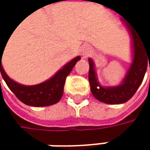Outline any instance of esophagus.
Instances as JSON below:
<instances>
[{"label":"esophagus","instance_id":"1","mask_svg":"<svg viewBox=\"0 0 150 150\" xmlns=\"http://www.w3.org/2000/svg\"><path fill=\"white\" fill-rule=\"evenodd\" d=\"M87 57V54H83V58H86Z\"/></svg>","mask_w":150,"mask_h":150}]
</instances>
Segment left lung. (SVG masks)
<instances>
[{
	"instance_id": "8db88e82",
	"label": "left lung",
	"mask_w": 150,
	"mask_h": 150,
	"mask_svg": "<svg viewBox=\"0 0 150 150\" xmlns=\"http://www.w3.org/2000/svg\"><path fill=\"white\" fill-rule=\"evenodd\" d=\"M127 26L132 36L134 57L123 82L120 86L114 88H103L97 81L94 62L91 59H88V81L90 84V90L95 98L108 104H120L128 102L135 95L139 86L142 82L149 62V44H147L142 35L135 31V28L129 25Z\"/></svg>"
}]
</instances>
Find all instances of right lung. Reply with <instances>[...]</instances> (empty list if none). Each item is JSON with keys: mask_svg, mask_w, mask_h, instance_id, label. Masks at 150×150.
<instances>
[{"mask_svg": "<svg viewBox=\"0 0 150 150\" xmlns=\"http://www.w3.org/2000/svg\"><path fill=\"white\" fill-rule=\"evenodd\" d=\"M1 58L2 55L0 54L1 74L6 84L21 103L33 107H46L57 103L63 95L67 76L73 69L75 63L81 59L80 56L75 57L60 69L51 79L43 83L35 86H24L14 81L7 75L1 63Z\"/></svg>", "mask_w": 150, "mask_h": 150, "instance_id": "add662e5", "label": "right lung"}]
</instances>
